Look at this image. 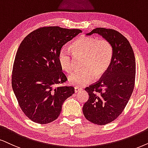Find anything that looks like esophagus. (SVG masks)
I'll use <instances>...</instances> for the list:
<instances>
[{"mask_svg":"<svg viewBox=\"0 0 148 148\" xmlns=\"http://www.w3.org/2000/svg\"><path fill=\"white\" fill-rule=\"evenodd\" d=\"M81 90H82V88H80V87H74V91H75L76 93L78 92V91H80Z\"/></svg>","mask_w":148,"mask_h":148,"instance_id":"obj_1","label":"esophagus"}]
</instances>
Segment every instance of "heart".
I'll return each instance as SVG.
<instances>
[{"mask_svg": "<svg viewBox=\"0 0 148 148\" xmlns=\"http://www.w3.org/2000/svg\"><path fill=\"white\" fill-rule=\"evenodd\" d=\"M72 50L76 57H83L81 68L68 77L70 85L83 87L96 78L102 77L107 72L113 61V45L106 40H98L96 37L82 36L72 44ZM58 61L61 69L70 73L74 69V59L71 50L63 46L58 53Z\"/></svg>", "mask_w": 148, "mask_h": 148, "instance_id": "1", "label": "heart"}]
</instances>
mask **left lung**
Returning a JSON list of instances; mask_svg holds the SVG:
<instances>
[{
	"mask_svg": "<svg viewBox=\"0 0 148 148\" xmlns=\"http://www.w3.org/2000/svg\"><path fill=\"white\" fill-rule=\"evenodd\" d=\"M93 33L111 43L114 55L105 74L85 88L89 98L84 104L83 112L91 122L105 125L119 117L131 96L135 83V57L128 40L117 31L96 28L87 35Z\"/></svg>",
	"mask_w": 148,
	"mask_h": 148,
	"instance_id": "8db88e82",
	"label": "left lung"
}]
</instances>
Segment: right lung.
<instances>
[{"mask_svg": "<svg viewBox=\"0 0 148 148\" xmlns=\"http://www.w3.org/2000/svg\"><path fill=\"white\" fill-rule=\"evenodd\" d=\"M82 31L44 27L29 33L20 44L13 65L12 85L22 111L33 122L55 121L63 102L74 93L59 85L68 78L58 61L63 45Z\"/></svg>", "mask_w": 148, "mask_h": 148, "instance_id": "add662e5", "label": "right lung"}]
</instances>
